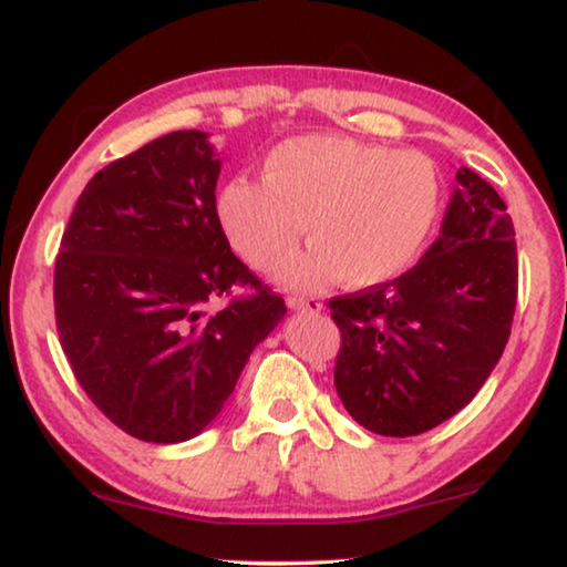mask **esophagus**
<instances>
[{"label":"esophagus","mask_w":567,"mask_h":567,"mask_svg":"<svg viewBox=\"0 0 567 567\" xmlns=\"http://www.w3.org/2000/svg\"><path fill=\"white\" fill-rule=\"evenodd\" d=\"M293 312H309V315H320L322 312V301H317L315 297H289L286 299Z\"/></svg>","instance_id":"obj_1"}]
</instances>
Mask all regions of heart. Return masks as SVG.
<instances>
[{
    "mask_svg": "<svg viewBox=\"0 0 567 567\" xmlns=\"http://www.w3.org/2000/svg\"><path fill=\"white\" fill-rule=\"evenodd\" d=\"M441 206L431 157L348 136L289 138L266 154L262 183L239 175L219 193L221 227L255 268L289 258L307 231L315 245L276 270L293 289L394 281L423 255Z\"/></svg>",
    "mask_w": 567,
    "mask_h": 567,
    "instance_id": "1",
    "label": "heart"
}]
</instances>
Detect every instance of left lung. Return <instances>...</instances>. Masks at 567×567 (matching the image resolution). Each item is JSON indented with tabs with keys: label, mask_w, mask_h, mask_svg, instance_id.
<instances>
[{
	"label": "left lung",
	"mask_w": 567,
	"mask_h": 567,
	"mask_svg": "<svg viewBox=\"0 0 567 567\" xmlns=\"http://www.w3.org/2000/svg\"><path fill=\"white\" fill-rule=\"evenodd\" d=\"M506 204L456 169L439 239L392 284L336 297V390L379 436H417L467 405L508 343L518 260Z\"/></svg>",
	"instance_id": "1"
}]
</instances>
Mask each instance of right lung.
Listing matches in <instances>:
<instances>
[{
    "label": "right lung",
    "instance_id": "add662e5",
    "mask_svg": "<svg viewBox=\"0 0 567 567\" xmlns=\"http://www.w3.org/2000/svg\"><path fill=\"white\" fill-rule=\"evenodd\" d=\"M221 159L173 131L87 183L53 270L56 330L87 398L152 444L198 436L286 305L231 252L216 214ZM231 285L256 291L219 313Z\"/></svg>",
    "mask_w": 567,
    "mask_h": 567
}]
</instances>
